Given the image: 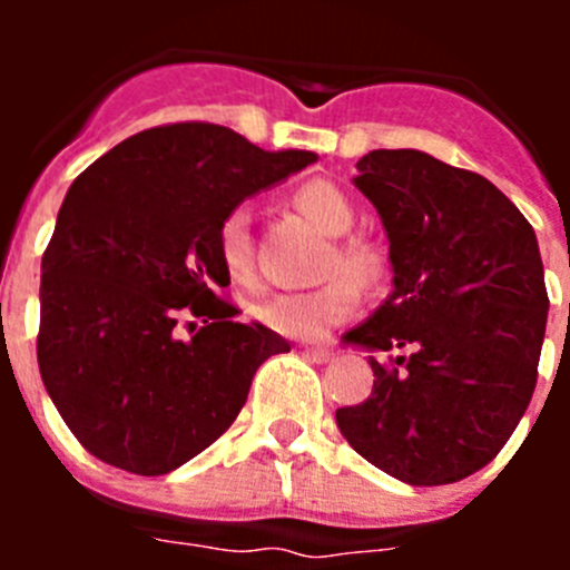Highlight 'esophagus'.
Returning <instances> with one entry per match:
<instances>
[{
    "instance_id": "obj_1",
    "label": "esophagus",
    "mask_w": 570,
    "mask_h": 570,
    "mask_svg": "<svg viewBox=\"0 0 570 570\" xmlns=\"http://www.w3.org/2000/svg\"><path fill=\"white\" fill-rule=\"evenodd\" d=\"M302 356H305V360H311V362H328L331 356H334V351H331V347H302Z\"/></svg>"
}]
</instances>
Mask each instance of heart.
<instances>
[{"label": "heart", "instance_id": "b5f03b06", "mask_svg": "<svg viewBox=\"0 0 570 570\" xmlns=\"http://www.w3.org/2000/svg\"><path fill=\"white\" fill-rule=\"evenodd\" d=\"M296 208L308 216L311 223L328 236H345L354 225V208L347 196L328 179H311L294 196ZM219 259L234 279L250 282L254 276V250H250V219L245 208H234L225 214L216 230ZM331 276L325 285L311 291H282L271 294L254 308L256 320L274 334L291 340H322L331 328L354 314L360 305V286L380 282L385 271V259L380 250L365 239H342L325 259V274ZM357 281L354 283L353 279Z\"/></svg>", "mask_w": 570, "mask_h": 570}]
</instances>
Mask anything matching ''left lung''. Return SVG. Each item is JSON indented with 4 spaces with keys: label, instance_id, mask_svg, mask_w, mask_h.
Instances as JSON below:
<instances>
[{
    "label": "left lung",
    "instance_id": "left-lung-1",
    "mask_svg": "<svg viewBox=\"0 0 570 570\" xmlns=\"http://www.w3.org/2000/svg\"><path fill=\"white\" fill-rule=\"evenodd\" d=\"M354 185L387 236L394 291L342 336L367 351L374 391L340 407L356 454L407 485H448L500 454L537 385L548 294L537 234L473 170L422 150H371ZM411 350L394 368L375 360Z\"/></svg>",
    "mask_w": 570,
    "mask_h": 570
}]
</instances>
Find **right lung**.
Returning <instances> with one entry per match:
<instances>
[{
	"instance_id": "obj_1",
	"label": "right lung",
	"mask_w": 570,
	"mask_h": 570,
	"mask_svg": "<svg viewBox=\"0 0 570 570\" xmlns=\"http://www.w3.org/2000/svg\"><path fill=\"white\" fill-rule=\"evenodd\" d=\"M311 163L179 122L128 136L73 179L42 256L37 356L90 454L139 476L176 471L228 431L256 367L291 351L216 296L230 285L216 230ZM190 315L206 325L183 341L175 322Z\"/></svg>"
}]
</instances>
